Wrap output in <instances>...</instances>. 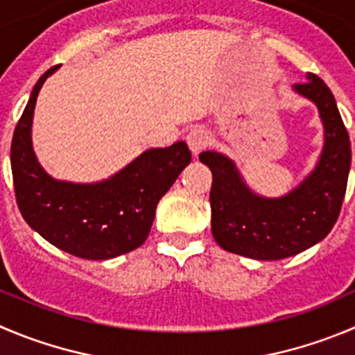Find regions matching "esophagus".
<instances>
[{
  "mask_svg": "<svg viewBox=\"0 0 355 355\" xmlns=\"http://www.w3.org/2000/svg\"><path fill=\"white\" fill-rule=\"evenodd\" d=\"M187 143H188V146H190L193 157H198V155H200L202 151L209 146V143H211V137H209V134L205 132L204 129H193L187 136Z\"/></svg>",
  "mask_w": 355,
  "mask_h": 355,
  "instance_id": "34e87169",
  "label": "esophagus"
}]
</instances>
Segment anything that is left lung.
I'll return each mask as SVG.
<instances>
[{"instance_id": "8db88e82", "label": "left lung", "mask_w": 355, "mask_h": 355, "mask_svg": "<svg viewBox=\"0 0 355 355\" xmlns=\"http://www.w3.org/2000/svg\"><path fill=\"white\" fill-rule=\"evenodd\" d=\"M293 90L319 110L324 146L313 171L289 193L261 197L245 184L234 160L218 151L198 157L212 172L211 230L225 251L261 261L284 259L322 241L338 219L352 160L349 132L319 76L309 73Z\"/></svg>"}]
</instances>
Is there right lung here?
Listing matches in <instances>:
<instances>
[{
  "label": "right lung",
  "mask_w": 355,
  "mask_h": 355,
  "mask_svg": "<svg viewBox=\"0 0 355 355\" xmlns=\"http://www.w3.org/2000/svg\"><path fill=\"white\" fill-rule=\"evenodd\" d=\"M53 66L36 82L15 127L10 150L20 214L45 241L83 259H111L144 244L157 204L191 162L187 143L151 148L99 183L52 178L33 150L36 97Z\"/></svg>",
  "instance_id": "right-lung-1"
}]
</instances>
